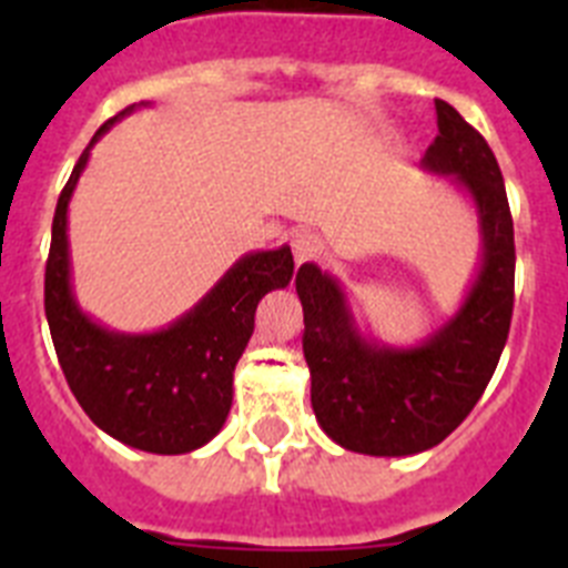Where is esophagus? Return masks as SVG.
Instances as JSON below:
<instances>
[{"label": "esophagus", "instance_id": "obj_1", "mask_svg": "<svg viewBox=\"0 0 568 568\" xmlns=\"http://www.w3.org/2000/svg\"><path fill=\"white\" fill-rule=\"evenodd\" d=\"M321 253V239L315 233H295L293 239V255L295 264H304V261H313Z\"/></svg>", "mask_w": 568, "mask_h": 568}]
</instances>
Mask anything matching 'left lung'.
<instances>
[{
	"instance_id": "8db88e82",
	"label": "left lung",
	"mask_w": 568,
	"mask_h": 568,
	"mask_svg": "<svg viewBox=\"0 0 568 568\" xmlns=\"http://www.w3.org/2000/svg\"><path fill=\"white\" fill-rule=\"evenodd\" d=\"M438 135L420 168L449 175L475 204L480 267L458 313L415 346L364 338L338 278L301 264L304 358L321 429L349 453L404 458L433 449L489 384L515 304V227L498 159L464 115L435 99Z\"/></svg>"
}]
</instances>
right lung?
<instances>
[{
    "instance_id": "obj_1",
    "label": "right lung",
    "mask_w": 568,
    "mask_h": 568,
    "mask_svg": "<svg viewBox=\"0 0 568 568\" xmlns=\"http://www.w3.org/2000/svg\"><path fill=\"white\" fill-rule=\"evenodd\" d=\"M144 104V102H142ZM124 108L97 130L70 173L50 235L44 315L59 364L88 418L110 438L155 455L193 453L219 435L233 406V373L255 327V307L293 278L290 247L241 255L193 310L155 333H115L79 307L70 281L68 204L93 144Z\"/></svg>"
}]
</instances>
